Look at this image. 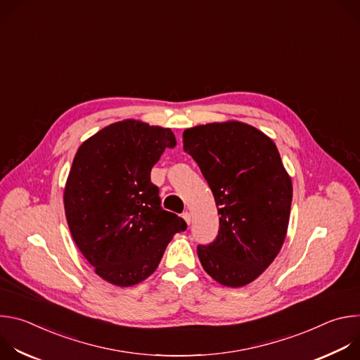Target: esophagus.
<instances>
[{
    "label": "esophagus",
    "mask_w": 360,
    "mask_h": 360,
    "mask_svg": "<svg viewBox=\"0 0 360 360\" xmlns=\"http://www.w3.org/2000/svg\"><path fill=\"white\" fill-rule=\"evenodd\" d=\"M182 218H184V221H185V222H186V224H188V225H189V224H191V214H189V212H188V211H186V212H184V214H182Z\"/></svg>",
    "instance_id": "1"
}]
</instances>
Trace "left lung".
Masks as SVG:
<instances>
[{
    "label": "left lung",
    "mask_w": 360,
    "mask_h": 360,
    "mask_svg": "<svg viewBox=\"0 0 360 360\" xmlns=\"http://www.w3.org/2000/svg\"><path fill=\"white\" fill-rule=\"evenodd\" d=\"M184 149L221 215L214 242L196 248L199 261L217 282L245 286L272 264L288 231L292 181L278 148L264 132L231 121L185 129Z\"/></svg>",
    "instance_id": "left-lung-1"
}]
</instances>
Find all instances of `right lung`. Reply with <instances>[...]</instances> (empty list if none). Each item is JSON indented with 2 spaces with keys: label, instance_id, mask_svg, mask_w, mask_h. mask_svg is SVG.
Returning a JSON list of instances; mask_svg holds the SVG:
<instances>
[{
  "label": "right lung",
  "instance_id": "obj_1",
  "mask_svg": "<svg viewBox=\"0 0 360 360\" xmlns=\"http://www.w3.org/2000/svg\"><path fill=\"white\" fill-rule=\"evenodd\" d=\"M175 135L127 120L86 139L74 158L64 192L71 235L96 275L132 286L158 268L172 236L186 229L161 207L150 169Z\"/></svg>",
  "mask_w": 360,
  "mask_h": 360
}]
</instances>
